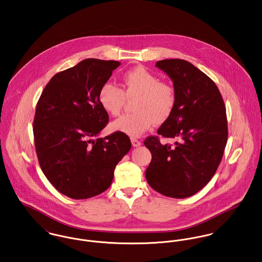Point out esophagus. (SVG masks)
Wrapping results in <instances>:
<instances>
[{"label": "esophagus", "mask_w": 262, "mask_h": 262, "mask_svg": "<svg viewBox=\"0 0 262 262\" xmlns=\"http://www.w3.org/2000/svg\"><path fill=\"white\" fill-rule=\"evenodd\" d=\"M130 141H132L133 146H135V147H138V146H140L141 144V141H139V140H137V139H134V138L130 139Z\"/></svg>", "instance_id": "esophagus-1"}]
</instances>
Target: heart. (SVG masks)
I'll use <instances>...</instances> for the list:
<instances>
[{"label": "heart", "instance_id": "1", "mask_svg": "<svg viewBox=\"0 0 262 262\" xmlns=\"http://www.w3.org/2000/svg\"><path fill=\"white\" fill-rule=\"evenodd\" d=\"M122 89L105 82L99 92L101 107L111 116H118L125 99L138 98L135 101L134 114L122 115L111 123L114 132L129 137H140L152 123H161L172 114L177 96L176 91L167 82L160 79L143 67H137L124 72L121 76Z\"/></svg>", "mask_w": 262, "mask_h": 262}]
</instances>
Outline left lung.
I'll return each instance as SVG.
<instances>
[{
  "instance_id": "8db88e82",
  "label": "left lung",
  "mask_w": 262,
  "mask_h": 262,
  "mask_svg": "<svg viewBox=\"0 0 262 262\" xmlns=\"http://www.w3.org/2000/svg\"><path fill=\"white\" fill-rule=\"evenodd\" d=\"M156 67L170 78L177 96L174 110L158 135L177 141L145 139L151 152L145 178L161 194L185 199L209 182L222 161L228 136L225 105L214 81L187 60H159Z\"/></svg>"
}]
</instances>
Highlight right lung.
I'll return each instance as SVG.
<instances>
[{
	"label": "right lung",
	"instance_id": "1",
	"mask_svg": "<svg viewBox=\"0 0 262 262\" xmlns=\"http://www.w3.org/2000/svg\"><path fill=\"white\" fill-rule=\"evenodd\" d=\"M120 64L81 60L56 74L37 103L33 130L40 168L71 199H90L106 190L117 164L132 147L122 133L99 138L108 122L99 92Z\"/></svg>",
	"mask_w": 262,
	"mask_h": 262
}]
</instances>
